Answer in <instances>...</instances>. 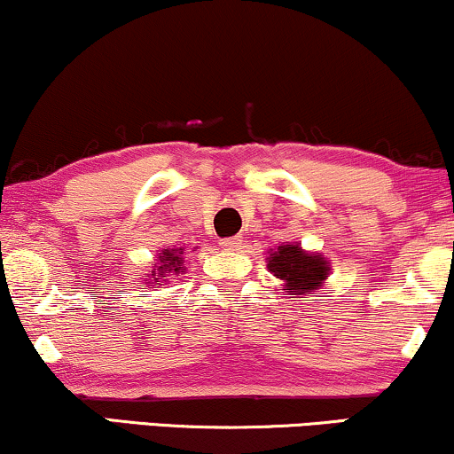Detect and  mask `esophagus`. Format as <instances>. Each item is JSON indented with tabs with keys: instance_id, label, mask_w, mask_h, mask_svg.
I'll use <instances>...</instances> for the list:
<instances>
[{
	"instance_id": "esophagus-1",
	"label": "esophagus",
	"mask_w": 454,
	"mask_h": 454,
	"mask_svg": "<svg viewBox=\"0 0 454 454\" xmlns=\"http://www.w3.org/2000/svg\"><path fill=\"white\" fill-rule=\"evenodd\" d=\"M222 247L223 249H239L243 245V237H228V239H222Z\"/></svg>"
}]
</instances>
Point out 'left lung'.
Masks as SVG:
<instances>
[{"label":"left lung","mask_w":454,"mask_h":454,"mask_svg":"<svg viewBox=\"0 0 454 454\" xmlns=\"http://www.w3.org/2000/svg\"><path fill=\"white\" fill-rule=\"evenodd\" d=\"M266 266L277 279L286 281L289 296H302V294L319 289L332 270L330 260L321 258L319 254H309L298 243L279 245L275 251H270Z\"/></svg>","instance_id":"8db88e82"}]
</instances>
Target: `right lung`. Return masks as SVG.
I'll list each match as a JSON object with an SVG mask.
<instances>
[{
	"label": "right lung",
	"mask_w": 454,
	"mask_h": 454,
	"mask_svg": "<svg viewBox=\"0 0 454 454\" xmlns=\"http://www.w3.org/2000/svg\"><path fill=\"white\" fill-rule=\"evenodd\" d=\"M184 247H173V249H165L160 255H158V260L154 262V269H152V275H150V281L147 283H154V286H162V281H165L167 275H179V272H184Z\"/></svg>",
	"instance_id": "add662e5"
}]
</instances>
